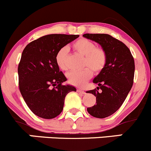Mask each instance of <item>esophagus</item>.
Instances as JSON below:
<instances>
[{
    "mask_svg": "<svg viewBox=\"0 0 151 151\" xmlns=\"http://www.w3.org/2000/svg\"><path fill=\"white\" fill-rule=\"evenodd\" d=\"M77 92H79V93L82 94V95H84V94L86 93V92H85L84 91L82 90V89H77Z\"/></svg>",
    "mask_w": 151,
    "mask_h": 151,
    "instance_id": "34e87169",
    "label": "esophagus"
}]
</instances>
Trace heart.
Returning a JSON list of instances; mask_svg holds the SVG:
<instances>
[{"mask_svg": "<svg viewBox=\"0 0 151 151\" xmlns=\"http://www.w3.org/2000/svg\"><path fill=\"white\" fill-rule=\"evenodd\" d=\"M73 48L76 52L84 56L83 66L81 70H73L67 74V78L70 83L75 86H81L92 77V70L95 73L101 72L106 64L107 56L105 50L102 47H96L91 40L82 38L77 40L73 44ZM68 48L63 47L59 49L56 56V62L62 70H67L68 66Z\"/></svg>", "mask_w": 151, "mask_h": 151, "instance_id": "heart-1", "label": "heart"}]
</instances>
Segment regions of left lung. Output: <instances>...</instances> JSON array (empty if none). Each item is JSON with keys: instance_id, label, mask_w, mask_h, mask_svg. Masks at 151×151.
Returning a JSON list of instances; mask_svg holds the SVG:
<instances>
[{"instance_id": "1", "label": "left lung", "mask_w": 151, "mask_h": 151, "mask_svg": "<svg viewBox=\"0 0 151 151\" xmlns=\"http://www.w3.org/2000/svg\"><path fill=\"white\" fill-rule=\"evenodd\" d=\"M83 37L101 45L106 53V64L95 78L97 89L87 91L96 97V104L87 108L89 114L105 118L120 109L134 83L135 65L126 45L106 34H85ZM100 88L101 91L98 92Z\"/></svg>"}]
</instances>
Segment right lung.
I'll list each match as a JSON object with an SVG mask.
<instances>
[{
    "label": "right lung",
    "instance_id": "add662e5",
    "mask_svg": "<svg viewBox=\"0 0 151 151\" xmlns=\"http://www.w3.org/2000/svg\"><path fill=\"white\" fill-rule=\"evenodd\" d=\"M78 35L48 34L26 45L18 65L19 89L31 111L38 117L52 119L63 110L65 96L76 89L62 85L67 78L56 65L59 49Z\"/></svg>",
    "mask_w": 151,
    "mask_h": 151
}]
</instances>
